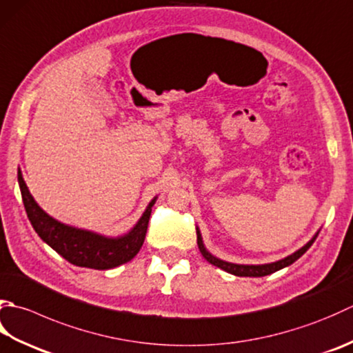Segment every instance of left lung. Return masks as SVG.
Returning <instances> with one entry per match:
<instances>
[{"instance_id":"8db88e82","label":"left lung","mask_w":353,"mask_h":353,"mask_svg":"<svg viewBox=\"0 0 353 353\" xmlns=\"http://www.w3.org/2000/svg\"><path fill=\"white\" fill-rule=\"evenodd\" d=\"M196 231H197V245H199V250L202 252V255L205 257L206 261H210L211 265L217 266L220 269H223V271L230 272L232 275H237V277H265V275H269L272 272H277L283 268H288L291 266L294 261L299 260L303 254H305L312 243L315 241L316 236H319L320 230L314 234V237L310 239L305 246H301L300 250H296L295 252H292L291 255H288V257L277 260V261H272V263H265V265H239V263H231V261H226L216 257V255L211 254L208 250H206V246L203 243V239H202V234H200L199 226H196Z\"/></svg>"}]
</instances>
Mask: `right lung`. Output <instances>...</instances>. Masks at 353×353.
Returning <instances> with one entry per match:
<instances>
[{
	"label": "right lung",
	"mask_w": 353,
	"mask_h": 353,
	"mask_svg": "<svg viewBox=\"0 0 353 353\" xmlns=\"http://www.w3.org/2000/svg\"><path fill=\"white\" fill-rule=\"evenodd\" d=\"M18 185L23 197V203L33 230L41 240L57 251L72 265L81 268H92L105 271L127 263L139 252L147 234L151 208L156 203L157 196L151 199L141 219L136 225L122 236L110 237L103 234L82 230L72 225L62 223L41 208L30 194L23 179V172L18 168Z\"/></svg>",
	"instance_id": "add662e5"
}]
</instances>
